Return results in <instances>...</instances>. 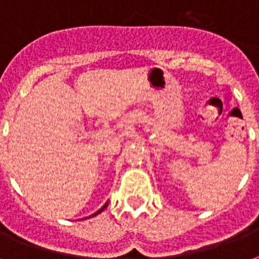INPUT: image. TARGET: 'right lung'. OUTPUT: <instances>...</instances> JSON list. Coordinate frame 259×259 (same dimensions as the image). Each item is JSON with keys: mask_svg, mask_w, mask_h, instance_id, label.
Returning <instances> with one entry per match:
<instances>
[{"mask_svg": "<svg viewBox=\"0 0 259 259\" xmlns=\"http://www.w3.org/2000/svg\"><path fill=\"white\" fill-rule=\"evenodd\" d=\"M106 206H107V204H106V205H104V206H103V208H102V209H99V210H98V212H96V213H94V216H96V214H99V213H100V212H102V210H103V209H104V208H106Z\"/></svg>", "mask_w": 259, "mask_h": 259, "instance_id": "right-lung-1", "label": "right lung"}]
</instances>
